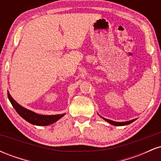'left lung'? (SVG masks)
<instances>
[{
    "mask_svg": "<svg viewBox=\"0 0 161 161\" xmlns=\"http://www.w3.org/2000/svg\"><path fill=\"white\" fill-rule=\"evenodd\" d=\"M103 119H104V120H106L107 122H108L109 123H110V124L114 125H129L130 124V123H132V122H134L136 120V119H132V120L130 121H126V122H115V121H113V120H110V119H105V118L102 117Z\"/></svg>",
    "mask_w": 161,
    "mask_h": 161,
    "instance_id": "1",
    "label": "left lung"
}]
</instances>
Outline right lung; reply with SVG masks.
<instances>
[{"instance_id": "add662e5", "label": "right lung", "mask_w": 161, "mask_h": 161, "mask_svg": "<svg viewBox=\"0 0 161 161\" xmlns=\"http://www.w3.org/2000/svg\"><path fill=\"white\" fill-rule=\"evenodd\" d=\"M8 98L10 100L11 104L13 105L16 111L20 116L25 119L29 123H32L33 125H48L52 124L58 120L59 119L63 117L65 114H57V115H41L36 113L29 110L28 109L23 108L21 105H19L17 102L11 97L10 93H7Z\"/></svg>"}]
</instances>
